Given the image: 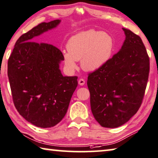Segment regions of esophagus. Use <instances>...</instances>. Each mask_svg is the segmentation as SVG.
<instances>
[{
	"instance_id": "esophagus-1",
	"label": "esophagus",
	"mask_w": 158,
	"mask_h": 158,
	"mask_svg": "<svg viewBox=\"0 0 158 158\" xmlns=\"http://www.w3.org/2000/svg\"><path fill=\"white\" fill-rule=\"evenodd\" d=\"M78 83L80 86H84L85 84V80L84 79H79Z\"/></svg>"
}]
</instances>
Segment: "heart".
Segmentation results:
<instances>
[{
  "label": "heart",
  "mask_w": 158,
  "mask_h": 158,
  "mask_svg": "<svg viewBox=\"0 0 158 158\" xmlns=\"http://www.w3.org/2000/svg\"><path fill=\"white\" fill-rule=\"evenodd\" d=\"M67 51L62 56L67 70L77 69V61L81 60V67L86 72L102 69L111 57L114 49V40L106 32L90 29L79 32L69 40Z\"/></svg>",
  "instance_id": "b5f03b06"
}]
</instances>
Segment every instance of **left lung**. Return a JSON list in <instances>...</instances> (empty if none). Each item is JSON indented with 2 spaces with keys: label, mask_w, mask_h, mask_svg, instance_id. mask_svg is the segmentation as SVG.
<instances>
[{
  "label": "left lung",
  "mask_w": 158,
  "mask_h": 158,
  "mask_svg": "<svg viewBox=\"0 0 158 158\" xmlns=\"http://www.w3.org/2000/svg\"><path fill=\"white\" fill-rule=\"evenodd\" d=\"M122 29L126 38L121 49L87 80L91 112L105 128L121 126L137 113L149 75L150 60L142 40Z\"/></svg>",
  "instance_id": "1"
}]
</instances>
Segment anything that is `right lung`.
<instances>
[{"label": "right lung", "mask_w": 158, "mask_h": 158, "mask_svg": "<svg viewBox=\"0 0 158 158\" xmlns=\"http://www.w3.org/2000/svg\"><path fill=\"white\" fill-rule=\"evenodd\" d=\"M55 20L42 23L19 37L9 57L8 76L15 106L21 116L40 128L60 123L69 107L78 82L60 69L62 53L52 44L33 38L56 27Z\"/></svg>", "instance_id": "add662e5"}]
</instances>
